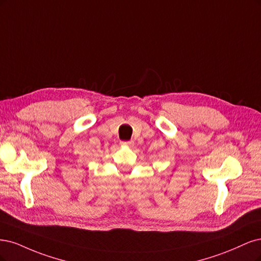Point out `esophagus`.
<instances>
[{
	"mask_svg": "<svg viewBox=\"0 0 261 261\" xmlns=\"http://www.w3.org/2000/svg\"><path fill=\"white\" fill-rule=\"evenodd\" d=\"M120 144L124 145V146H132L133 141H122V142H120Z\"/></svg>",
	"mask_w": 261,
	"mask_h": 261,
	"instance_id": "obj_1",
	"label": "esophagus"
}]
</instances>
